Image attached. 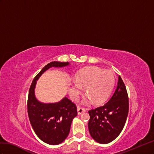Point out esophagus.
<instances>
[{
  "label": "esophagus",
  "instance_id": "esophagus-1",
  "mask_svg": "<svg viewBox=\"0 0 154 154\" xmlns=\"http://www.w3.org/2000/svg\"><path fill=\"white\" fill-rule=\"evenodd\" d=\"M85 111H86L85 108L80 107V106H78V108H77V112H78L79 115H80V114H81L83 112H85Z\"/></svg>",
  "mask_w": 154,
  "mask_h": 154
}]
</instances>
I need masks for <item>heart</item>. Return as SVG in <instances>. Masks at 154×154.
<instances>
[{
	"label": "heart",
	"instance_id": "b5f03b06",
	"mask_svg": "<svg viewBox=\"0 0 154 154\" xmlns=\"http://www.w3.org/2000/svg\"><path fill=\"white\" fill-rule=\"evenodd\" d=\"M76 82H73L69 88V94L76 99L85 87V91L95 104L104 103L110 95L115 84V75L111 70L99 67H86L75 75ZM83 102L86 103L87 99Z\"/></svg>",
	"mask_w": 154,
	"mask_h": 154
}]
</instances>
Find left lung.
Instances as JSON below:
<instances>
[{
    "instance_id": "obj_1",
    "label": "left lung",
    "mask_w": 154,
    "mask_h": 154,
    "mask_svg": "<svg viewBox=\"0 0 154 154\" xmlns=\"http://www.w3.org/2000/svg\"><path fill=\"white\" fill-rule=\"evenodd\" d=\"M128 109V93L119 75L116 90L108 103L88 111V129L92 138L101 144L116 139L124 128Z\"/></svg>"
}]
</instances>
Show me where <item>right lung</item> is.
<instances>
[{
  "mask_svg": "<svg viewBox=\"0 0 154 154\" xmlns=\"http://www.w3.org/2000/svg\"><path fill=\"white\" fill-rule=\"evenodd\" d=\"M68 64L57 61L48 64L35 77L29 90L27 108L30 123L38 137L51 145L59 144L68 137L73 119L77 116L76 104L66 97L57 103H41L35 97L34 89L37 80L46 70Z\"/></svg>",
  "mask_w": 154,
  "mask_h": 154,
  "instance_id": "1",
  "label": "right lung"
}]
</instances>
